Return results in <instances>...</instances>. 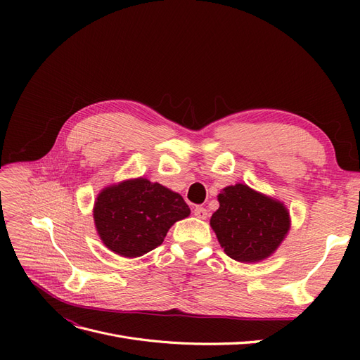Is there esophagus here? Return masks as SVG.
I'll use <instances>...</instances> for the list:
<instances>
[{"label":"esophagus","mask_w":360,"mask_h":360,"mask_svg":"<svg viewBox=\"0 0 360 360\" xmlns=\"http://www.w3.org/2000/svg\"><path fill=\"white\" fill-rule=\"evenodd\" d=\"M195 214H197L198 217H201V219H205V217H207L205 209H197V210H195Z\"/></svg>","instance_id":"1"}]
</instances>
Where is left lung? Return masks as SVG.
I'll list each match as a JSON object with an SVG mask.
<instances>
[{
    "label": "left lung",
    "instance_id": "8db88e82",
    "mask_svg": "<svg viewBox=\"0 0 360 360\" xmlns=\"http://www.w3.org/2000/svg\"><path fill=\"white\" fill-rule=\"evenodd\" d=\"M191 214L180 193L146 177L103 188L93 217L102 243L114 254L136 258L162 245L169 228Z\"/></svg>",
    "mask_w": 360,
    "mask_h": 360
}]
</instances>
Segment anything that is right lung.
I'll return each mask as SVG.
<instances>
[{"label":"right lung","mask_w":360,"mask_h":360,"mask_svg":"<svg viewBox=\"0 0 360 360\" xmlns=\"http://www.w3.org/2000/svg\"><path fill=\"white\" fill-rule=\"evenodd\" d=\"M217 201L210 226L224 252L240 263L269 258L290 231L287 207L245 183L224 188Z\"/></svg>","instance_id":"add662e5"}]
</instances>
